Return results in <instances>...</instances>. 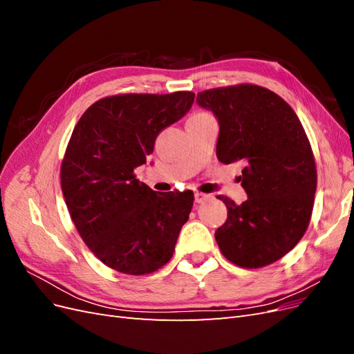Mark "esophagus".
Segmentation results:
<instances>
[{
    "mask_svg": "<svg viewBox=\"0 0 354 354\" xmlns=\"http://www.w3.org/2000/svg\"><path fill=\"white\" fill-rule=\"evenodd\" d=\"M209 198H211V195L201 194V192H196V194H195V202L196 203H203L205 201H208Z\"/></svg>",
    "mask_w": 354,
    "mask_h": 354,
    "instance_id": "34e87169",
    "label": "esophagus"
}]
</instances>
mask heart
<instances>
[{
    "mask_svg": "<svg viewBox=\"0 0 354 354\" xmlns=\"http://www.w3.org/2000/svg\"><path fill=\"white\" fill-rule=\"evenodd\" d=\"M198 115H199V113H198Z\"/></svg>",
    "mask_w": 354,
    "mask_h": 354,
    "instance_id": "1",
    "label": "heart"
}]
</instances>
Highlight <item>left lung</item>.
<instances>
[{"label": "left lung", "instance_id": "1", "mask_svg": "<svg viewBox=\"0 0 354 354\" xmlns=\"http://www.w3.org/2000/svg\"><path fill=\"white\" fill-rule=\"evenodd\" d=\"M196 103L217 118V158L241 160V205L227 196V220L216 232L223 255L259 269L291 251L308 226L316 194V165L297 113L279 95L242 84L199 93Z\"/></svg>", "mask_w": 354, "mask_h": 354}]
</instances>
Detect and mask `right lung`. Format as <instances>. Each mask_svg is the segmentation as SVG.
Returning <instances> with one entry per match:
<instances>
[{"instance_id": "1", "label": "right lung", "mask_w": 354, "mask_h": 354, "mask_svg": "<svg viewBox=\"0 0 354 354\" xmlns=\"http://www.w3.org/2000/svg\"><path fill=\"white\" fill-rule=\"evenodd\" d=\"M195 94H122L84 112L62 162L60 181L80 236L100 261L127 274L160 269L189 220L194 192L158 194L134 176L158 134L180 121Z\"/></svg>"}]
</instances>
